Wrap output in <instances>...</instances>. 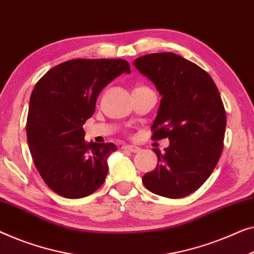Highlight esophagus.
<instances>
[{"label":"esophagus","instance_id":"1","mask_svg":"<svg viewBox=\"0 0 254 254\" xmlns=\"http://www.w3.org/2000/svg\"><path fill=\"white\" fill-rule=\"evenodd\" d=\"M123 150H125V151H127V152H131V153H136V152H138L139 149L138 146H135V145H129V144H125V145H123Z\"/></svg>","mask_w":254,"mask_h":254}]
</instances>
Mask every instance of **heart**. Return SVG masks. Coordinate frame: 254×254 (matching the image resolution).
I'll use <instances>...</instances> for the list:
<instances>
[{
    "mask_svg": "<svg viewBox=\"0 0 254 254\" xmlns=\"http://www.w3.org/2000/svg\"><path fill=\"white\" fill-rule=\"evenodd\" d=\"M139 87H141V86H139Z\"/></svg>",
    "mask_w": 254,
    "mask_h": 254,
    "instance_id": "b5f03b06",
    "label": "heart"
}]
</instances>
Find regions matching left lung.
<instances>
[{
	"label": "left lung",
	"mask_w": 254,
	"mask_h": 254,
	"mask_svg": "<svg viewBox=\"0 0 254 254\" xmlns=\"http://www.w3.org/2000/svg\"><path fill=\"white\" fill-rule=\"evenodd\" d=\"M133 65L161 96L153 139L168 138L165 152L142 178L151 192L167 198L192 193L212 174L221 156L226 111L219 90L203 68L173 53L149 54Z\"/></svg>",
	"instance_id": "8db88e82"
}]
</instances>
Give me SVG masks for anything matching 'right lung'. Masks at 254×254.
<instances>
[{
    "label": "right lung",
    "mask_w": 254,
    "mask_h": 254,
    "mask_svg": "<svg viewBox=\"0 0 254 254\" xmlns=\"http://www.w3.org/2000/svg\"><path fill=\"white\" fill-rule=\"evenodd\" d=\"M123 73L124 60H72L49 69L29 98L26 134L35 167L55 192L78 199L104 183L113 143L84 141L98 95Z\"/></svg>",
    "instance_id": "right-lung-1"
}]
</instances>
